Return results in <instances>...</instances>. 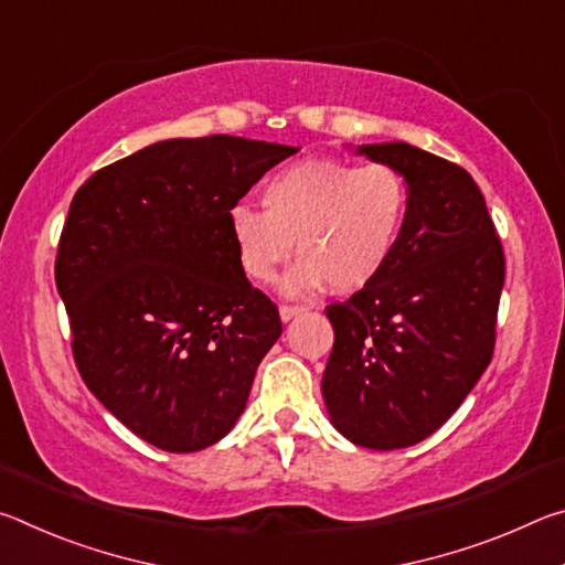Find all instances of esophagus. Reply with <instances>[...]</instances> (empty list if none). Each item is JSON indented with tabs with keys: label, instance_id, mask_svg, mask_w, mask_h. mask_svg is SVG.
Here are the masks:
<instances>
[{
	"label": "esophagus",
	"instance_id": "obj_1",
	"mask_svg": "<svg viewBox=\"0 0 565 565\" xmlns=\"http://www.w3.org/2000/svg\"><path fill=\"white\" fill-rule=\"evenodd\" d=\"M303 309L301 306H294V303H281L279 306V317H281V321H291L294 317H299Z\"/></svg>",
	"mask_w": 565,
	"mask_h": 565
}]
</instances>
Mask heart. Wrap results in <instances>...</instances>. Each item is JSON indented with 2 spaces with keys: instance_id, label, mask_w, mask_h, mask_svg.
Wrapping results in <instances>:
<instances>
[{
  "instance_id": "heart-1",
  "label": "heart",
  "mask_w": 565,
  "mask_h": 565,
  "mask_svg": "<svg viewBox=\"0 0 565 565\" xmlns=\"http://www.w3.org/2000/svg\"><path fill=\"white\" fill-rule=\"evenodd\" d=\"M264 212L236 204L228 212L238 264L254 281H271L296 242L299 264L284 289L306 294L323 281L351 294L388 264L406 222L408 184L398 169L369 161L303 159L266 179Z\"/></svg>"
}]
</instances>
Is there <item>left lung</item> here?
<instances>
[{"mask_svg": "<svg viewBox=\"0 0 565 565\" xmlns=\"http://www.w3.org/2000/svg\"><path fill=\"white\" fill-rule=\"evenodd\" d=\"M359 154L404 174L408 209L376 279L327 306L333 349L321 391L339 434L394 451L441 428L491 363L505 259L466 169L406 141Z\"/></svg>", "mask_w": 565, "mask_h": 565, "instance_id": "1", "label": "left lung"}]
</instances>
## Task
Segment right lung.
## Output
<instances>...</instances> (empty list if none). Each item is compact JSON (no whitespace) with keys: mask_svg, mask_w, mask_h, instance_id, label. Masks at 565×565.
<instances>
[{"mask_svg":"<svg viewBox=\"0 0 565 565\" xmlns=\"http://www.w3.org/2000/svg\"><path fill=\"white\" fill-rule=\"evenodd\" d=\"M296 147L214 134L114 161L72 199L56 291L84 384L129 431L169 454L216 444L244 414L281 337L238 264L228 212Z\"/></svg>","mask_w":565,"mask_h":565,"instance_id":"right-lung-1","label":"right lung"}]
</instances>
